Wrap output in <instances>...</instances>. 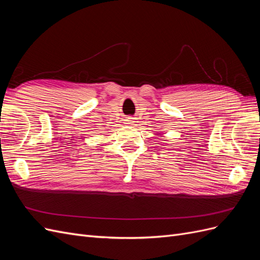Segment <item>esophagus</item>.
<instances>
[{
	"label": "esophagus",
	"mask_w": 260,
	"mask_h": 260,
	"mask_svg": "<svg viewBox=\"0 0 260 260\" xmlns=\"http://www.w3.org/2000/svg\"><path fill=\"white\" fill-rule=\"evenodd\" d=\"M124 121H125L124 122L125 124H130V125L135 123V120H133V118H127V119H125Z\"/></svg>",
	"instance_id": "obj_1"
}]
</instances>
